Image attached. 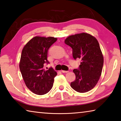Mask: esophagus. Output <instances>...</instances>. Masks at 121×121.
<instances>
[{"mask_svg":"<svg viewBox=\"0 0 121 121\" xmlns=\"http://www.w3.org/2000/svg\"><path fill=\"white\" fill-rule=\"evenodd\" d=\"M61 72L63 73H68V71H65V70H61Z\"/></svg>","mask_w":121,"mask_h":121,"instance_id":"34e87169","label":"esophagus"}]
</instances>
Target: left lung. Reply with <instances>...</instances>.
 <instances>
[{"label":"left lung","instance_id":"1","mask_svg":"<svg viewBox=\"0 0 121 121\" xmlns=\"http://www.w3.org/2000/svg\"><path fill=\"white\" fill-rule=\"evenodd\" d=\"M65 43L72 48L73 59L81 60L78 69L73 70L76 79L71 87L79 93L90 91L99 81L104 65L99 43L95 37L84 32L69 36Z\"/></svg>","mask_w":121,"mask_h":121}]
</instances>
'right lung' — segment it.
Returning a JSON list of instances; mask_svg holds the SVG:
<instances>
[{"mask_svg":"<svg viewBox=\"0 0 121 121\" xmlns=\"http://www.w3.org/2000/svg\"><path fill=\"white\" fill-rule=\"evenodd\" d=\"M57 40L53 37L36 36L26 43L22 50L20 69L26 85L35 94L43 95L53 87L54 78L57 75L52 68L45 70V63L49 48Z\"/></svg>","mask_w":121,"mask_h":121,"instance_id":"obj_1","label":"right lung"}]
</instances>
